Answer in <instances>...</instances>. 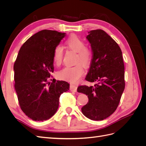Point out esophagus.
Listing matches in <instances>:
<instances>
[{
	"label": "esophagus",
	"instance_id": "obj_1",
	"mask_svg": "<svg viewBox=\"0 0 146 146\" xmlns=\"http://www.w3.org/2000/svg\"><path fill=\"white\" fill-rule=\"evenodd\" d=\"M77 89V86L73 85V84H70V91L72 92H76Z\"/></svg>",
	"mask_w": 146,
	"mask_h": 146
}]
</instances>
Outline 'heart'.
I'll list each match as a JSON object with an SVG mask.
<instances>
[{
	"label": "heart",
	"mask_w": 146,
	"mask_h": 146,
	"mask_svg": "<svg viewBox=\"0 0 146 146\" xmlns=\"http://www.w3.org/2000/svg\"><path fill=\"white\" fill-rule=\"evenodd\" d=\"M65 44L69 49L77 52L76 56V64L72 66H66L57 73V76L61 80L70 82H77L85 72V69L82 63L87 67L92 61V51L85 46L86 44L81 38L76 35H70L65 41ZM63 57V47L56 46L53 52V60L56 66L62 63ZM81 63L80 64V63Z\"/></svg>",
	"instance_id": "obj_1"
}]
</instances>
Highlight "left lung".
Listing matches in <instances>:
<instances>
[{
	"instance_id": "1",
	"label": "left lung",
	"mask_w": 146,
	"mask_h": 146,
	"mask_svg": "<svg viewBox=\"0 0 146 146\" xmlns=\"http://www.w3.org/2000/svg\"><path fill=\"white\" fill-rule=\"evenodd\" d=\"M86 36L91 44L92 58L85 80L94 86L81 85L77 92L89 100L82 113L94 121H102L116 111L125 88L124 63L120 47L105 31H90Z\"/></svg>"
}]
</instances>
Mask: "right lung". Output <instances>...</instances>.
<instances>
[{"label":"right lung","mask_w":146,"mask_h":146,"mask_svg":"<svg viewBox=\"0 0 146 146\" xmlns=\"http://www.w3.org/2000/svg\"><path fill=\"white\" fill-rule=\"evenodd\" d=\"M65 34L39 31L23 44L15 62V88L19 104L33 121H46L54 116L61 94L69 90L68 82L48 80L54 70L53 52Z\"/></svg>","instance_id":"obj_1"}]
</instances>
